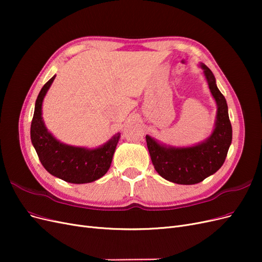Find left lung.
Returning <instances> with one entry per match:
<instances>
[{
  "label": "left lung",
  "instance_id": "8db88e82",
  "mask_svg": "<svg viewBox=\"0 0 262 262\" xmlns=\"http://www.w3.org/2000/svg\"><path fill=\"white\" fill-rule=\"evenodd\" d=\"M210 91L217 105V116L212 136L191 147H166L146 136V144L155 170L166 180L179 185H194L216 172L224 164L232 143V124L226 99L215 84L212 71L201 64Z\"/></svg>",
  "mask_w": 262,
  "mask_h": 262
}]
</instances>
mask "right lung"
I'll return each instance as SVG.
<instances>
[{
  "mask_svg": "<svg viewBox=\"0 0 262 262\" xmlns=\"http://www.w3.org/2000/svg\"><path fill=\"white\" fill-rule=\"evenodd\" d=\"M54 77L55 75L43 85L37 97L30 125L31 143L42 166L51 175L71 184H86L97 180L110 167L120 133L116 134L105 145L95 149L70 146L55 140L47 131L41 117L42 100Z\"/></svg>",
  "mask_w": 262,
  "mask_h": 262,
  "instance_id": "obj_1",
  "label": "right lung"
}]
</instances>
